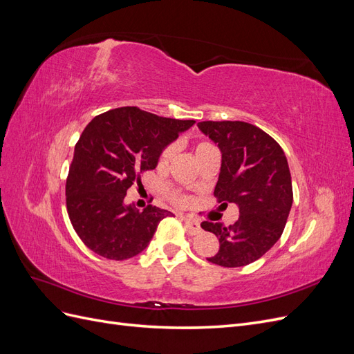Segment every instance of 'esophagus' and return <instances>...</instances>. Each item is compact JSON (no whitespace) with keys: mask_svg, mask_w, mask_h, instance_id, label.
Here are the masks:
<instances>
[{"mask_svg":"<svg viewBox=\"0 0 354 354\" xmlns=\"http://www.w3.org/2000/svg\"><path fill=\"white\" fill-rule=\"evenodd\" d=\"M181 220L185 221V226H186V229H187V232H189L190 234H198V233H201V226H199L198 221L192 220L190 217H183V216H181Z\"/></svg>","mask_w":354,"mask_h":354,"instance_id":"obj_1","label":"esophagus"}]
</instances>
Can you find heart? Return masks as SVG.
Instances as JSON below:
<instances>
[{
	"mask_svg": "<svg viewBox=\"0 0 354 354\" xmlns=\"http://www.w3.org/2000/svg\"><path fill=\"white\" fill-rule=\"evenodd\" d=\"M208 143H199L198 146H196V151H199L201 147H203V146H207ZM173 155H174V146H168V147H165L164 151H162V153H160V158H159V165H165L168 160L173 158ZM176 199V202L177 203H180V205H183V203H186V199L185 198H174Z\"/></svg>",
	"mask_w": 354,
	"mask_h": 354,
	"instance_id": "obj_1",
	"label": "heart"
}]
</instances>
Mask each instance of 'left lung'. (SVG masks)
<instances>
[{
  "label": "left lung",
  "mask_w": 354,
  "mask_h": 354,
  "mask_svg": "<svg viewBox=\"0 0 354 354\" xmlns=\"http://www.w3.org/2000/svg\"><path fill=\"white\" fill-rule=\"evenodd\" d=\"M199 130L217 143L221 168L214 196L236 203L239 218L232 226L203 221L220 250L207 259L221 267H242L263 257L279 241L292 207L288 160L274 138L242 121H203Z\"/></svg>",
  "instance_id": "8db88e82"
}]
</instances>
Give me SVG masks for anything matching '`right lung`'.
<instances>
[{"label": "right lung", "instance_id": "obj_1", "mask_svg": "<svg viewBox=\"0 0 354 354\" xmlns=\"http://www.w3.org/2000/svg\"><path fill=\"white\" fill-rule=\"evenodd\" d=\"M195 124L138 108H118L93 118L75 146L66 180L72 226L88 248L109 260L140 254L167 209L125 205L127 190L153 169L164 149Z\"/></svg>", "mask_w": 354, "mask_h": 354}]
</instances>
